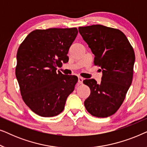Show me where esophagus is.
I'll return each mask as SVG.
<instances>
[{
    "instance_id": "1",
    "label": "esophagus",
    "mask_w": 147,
    "mask_h": 147,
    "mask_svg": "<svg viewBox=\"0 0 147 147\" xmlns=\"http://www.w3.org/2000/svg\"><path fill=\"white\" fill-rule=\"evenodd\" d=\"M83 81H84V78H83L78 77V82H79V84H83Z\"/></svg>"
}]
</instances>
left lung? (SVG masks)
<instances>
[{
  "label": "left lung",
  "mask_w": 147,
  "mask_h": 147,
  "mask_svg": "<svg viewBox=\"0 0 147 147\" xmlns=\"http://www.w3.org/2000/svg\"><path fill=\"white\" fill-rule=\"evenodd\" d=\"M79 33L94 54V64L102 72L101 83L84 80L90 88L84 106L92 116L105 118L118 110L132 84L135 55L120 30L101 25L80 27Z\"/></svg>",
  "instance_id": "obj_1"
}]
</instances>
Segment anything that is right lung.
<instances>
[{
  "instance_id": "1",
  "label": "right lung",
  "mask_w": 147,
  "mask_h": 147,
  "mask_svg": "<svg viewBox=\"0 0 147 147\" xmlns=\"http://www.w3.org/2000/svg\"><path fill=\"white\" fill-rule=\"evenodd\" d=\"M78 33L76 28L37 29L27 36L17 54L15 74L23 101L43 117L61 113L78 82L76 76L56 72L66 63Z\"/></svg>"
}]
</instances>
